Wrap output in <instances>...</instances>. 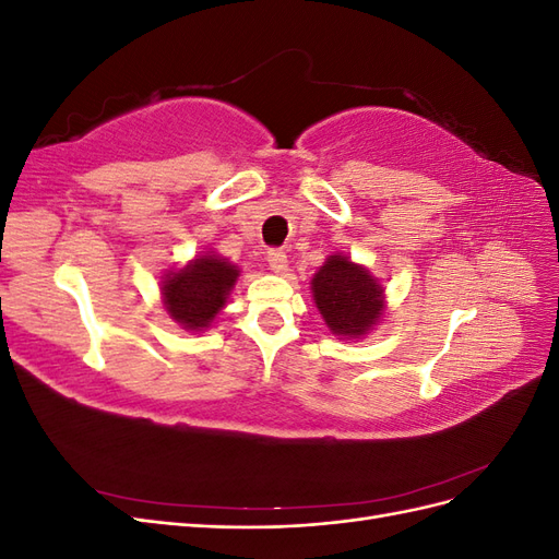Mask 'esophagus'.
<instances>
[{"instance_id":"34e87169","label":"esophagus","mask_w":559,"mask_h":559,"mask_svg":"<svg viewBox=\"0 0 559 559\" xmlns=\"http://www.w3.org/2000/svg\"><path fill=\"white\" fill-rule=\"evenodd\" d=\"M267 263L273 273L282 275L289 267V261H286V251L284 249H267Z\"/></svg>"}]
</instances>
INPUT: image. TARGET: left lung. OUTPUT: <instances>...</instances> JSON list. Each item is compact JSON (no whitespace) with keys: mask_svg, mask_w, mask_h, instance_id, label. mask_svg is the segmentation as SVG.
I'll return each mask as SVG.
<instances>
[{"mask_svg":"<svg viewBox=\"0 0 559 559\" xmlns=\"http://www.w3.org/2000/svg\"><path fill=\"white\" fill-rule=\"evenodd\" d=\"M314 306L331 333L364 337L384 314L382 284L345 253H333L312 277Z\"/></svg>","mask_w":559,"mask_h":559,"instance_id":"obj_1","label":"left lung"}]
</instances>
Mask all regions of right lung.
<instances>
[{
    "label": "right lung",
    "mask_w": 559,
    "mask_h": 559,
    "mask_svg": "<svg viewBox=\"0 0 559 559\" xmlns=\"http://www.w3.org/2000/svg\"><path fill=\"white\" fill-rule=\"evenodd\" d=\"M238 277V265L207 251L163 277V306L181 329L202 331L224 310Z\"/></svg>",
    "instance_id": "obj_1"
}]
</instances>
